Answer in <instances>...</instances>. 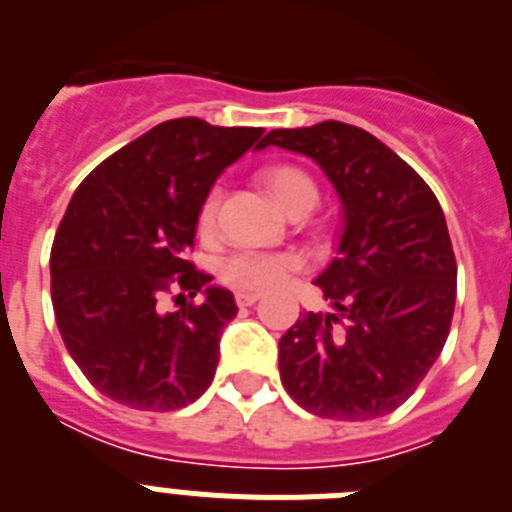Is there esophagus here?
I'll use <instances>...</instances> for the list:
<instances>
[{
	"label": "esophagus",
	"instance_id": "1",
	"mask_svg": "<svg viewBox=\"0 0 512 512\" xmlns=\"http://www.w3.org/2000/svg\"><path fill=\"white\" fill-rule=\"evenodd\" d=\"M259 300H261L259 292H238V295H235V302H238L241 307H251Z\"/></svg>",
	"mask_w": 512,
	"mask_h": 512
}]
</instances>
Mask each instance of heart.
<instances>
[{
    "label": "heart",
    "mask_w": 512,
    "mask_h": 512,
    "mask_svg": "<svg viewBox=\"0 0 512 512\" xmlns=\"http://www.w3.org/2000/svg\"><path fill=\"white\" fill-rule=\"evenodd\" d=\"M274 200L292 215L297 210H312L318 202V184L312 176L297 166H277L266 174ZM220 210V187H212L202 200L197 212V230L202 238H210L217 225ZM302 269V259L297 253H261L241 251L233 253L220 264V277L230 287L248 289V292H266V289L282 287L295 271Z\"/></svg>",
    "instance_id": "heart-1"
}]
</instances>
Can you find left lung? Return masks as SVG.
<instances>
[{
  "label": "left lung",
  "instance_id": "8db88e82",
  "mask_svg": "<svg viewBox=\"0 0 512 512\" xmlns=\"http://www.w3.org/2000/svg\"><path fill=\"white\" fill-rule=\"evenodd\" d=\"M266 146L310 156L343 205L338 256L315 279L336 312H302L284 333V390L320 418H382L449 338L456 259L441 205L413 166L356 125L271 130Z\"/></svg>",
  "mask_w": 512,
  "mask_h": 512
}]
</instances>
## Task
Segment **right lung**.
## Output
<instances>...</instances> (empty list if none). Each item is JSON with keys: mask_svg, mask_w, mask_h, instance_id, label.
Instances as JSON below:
<instances>
[{"mask_svg": "<svg viewBox=\"0 0 512 512\" xmlns=\"http://www.w3.org/2000/svg\"><path fill=\"white\" fill-rule=\"evenodd\" d=\"M261 133L166 120L104 158L71 197L51 248L53 312L71 359L110 400L169 413L212 384L238 307L187 253L205 194ZM200 288L202 306L157 305Z\"/></svg>", "mask_w": 512, "mask_h": 512, "instance_id": "right-lung-1", "label": "right lung"}]
</instances>
